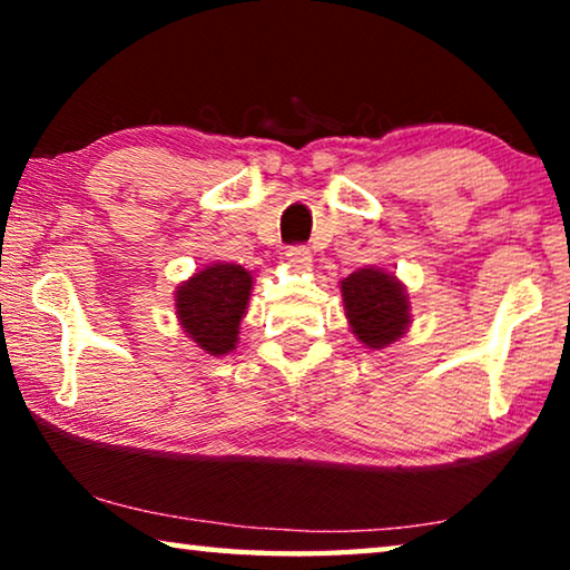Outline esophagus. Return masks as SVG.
<instances>
[{
	"instance_id": "obj_1",
	"label": "esophagus",
	"mask_w": 570,
	"mask_h": 570,
	"mask_svg": "<svg viewBox=\"0 0 570 570\" xmlns=\"http://www.w3.org/2000/svg\"><path fill=\"white\" fill-rule=\"evenodd\" d=\"M285 256H287V262H291L295 269H308L311 267L308 246H291V248H287Z\"/></svg>"
}]
</instances>
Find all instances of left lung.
Segmentation results:
<instances>
[{
	"label": "left lung",
	"instance_id": "1",
	"mask_svg": "<svg viewBox=\"0 0 570 570\" xmlns=\"http://www.w3.org/2000/svg\"><path fill=\"white\" fill-rule=\"evenodd\" d=\"M347 322L355 337L373 350L392 345L410 326V301L404 285L384 269H357L342 279Z\"/></svg>",
	"mask_w": 570,
	"mask_h": 570
}]
</instances>
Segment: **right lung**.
<instances>
[{"instance_id": "obj_1", "label": "right lung", "mask_w": 570, "mask_h": 570, "mask_svg": "<svg viewBox=\"0 0 570 570\" xmlns=\"http://www.w3.org/2000/svg\"><path fill=\"white\" fill-rule=\"evenodd\" d=\"M252 275L240 264H213L176 291V316L184 332L209 355L236 350L238 324L252 295Z\"/></svg>"}]
</instances>
